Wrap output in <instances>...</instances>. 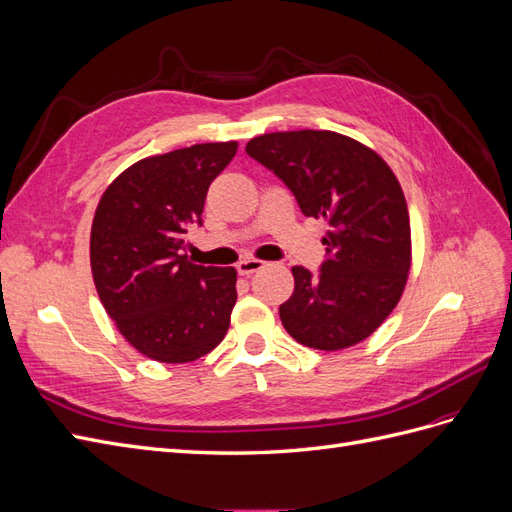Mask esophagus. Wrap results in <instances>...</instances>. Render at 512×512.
Instances as JSON below:
<instances>
[{
	"instance_id": "34e87169",
	"label": "esophagus",
	"mask_w": 512,
	"mask_h": 512,
	"mask_svg": "<svg viewBox=\"0 0 512 512\" xmlns=\"http://www.w3.org/2000/svg\"><path fill=\"white\" fill-rule=\"evenodd\" d=\"M262 267H265V262L262 260H256V258H247V260H241L237 265V271L239 275H252L256 271H260Z\"/></svg>"
}]
</instances>
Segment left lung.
Segmentation results:
<instances>
[{
	"label": "left lung",
	"mask_w": 512,
	"mask_h": 512,
	"mask_svg": "<svg viewBox=\"0 0 512 512\" xmlns=\"http://www.w3.org/2000/svg\"><path fill=\"white\" fill-rule=\"evenodd\" d=\"M245 151L288 185L307 218L329 226L320 273L292 267L284 329L327 352L363 342L399 303L412 265L408 205L391 166L331 130L262 134Z\"/></svg>",
	"instance_id": "8db88e82"
}]
</instances>
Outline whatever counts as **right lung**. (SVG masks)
<instances>
[{"mask_svg":"<svg viewBox=\"0 0 512 512\" xmlns=\"http://www.w3.org/2000/svg\"><path fill=\"white\" fill-rule=\"evenodd\" d=\"M237 141L138 160L104 190L89 258L98 297L119 333L160 363H190L218 346L237 301V271L194 265L185 232L203 224L211 181Z\"/></svg>","mask_w":512,"mask_h":512,"instance_id":"right-lung-1","label":"right lung"}]
</instances>
